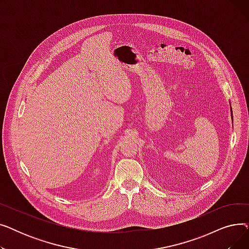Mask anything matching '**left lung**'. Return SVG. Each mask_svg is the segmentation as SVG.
Returning a JSON list of instances; mask_svg holds the SVG:
<instances>
[{"label": "left lung", "instance_id": "1", "mask_svg": "<svg viewBox=\"0 0 249 249\" xmlns=\"http://www.w3.org/2000/svg\"><path fill=\"white\" fill-rule=\"evenodd\" d=\"M231 113H232V110H231Z\"/></svg>", "mask_w": 249, "mask_h": 249}]
</instances>
